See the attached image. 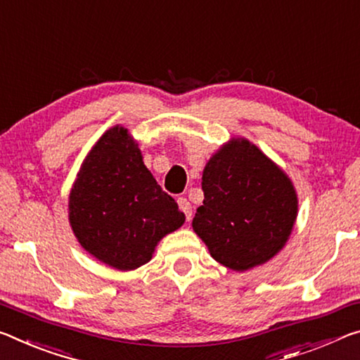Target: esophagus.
<instances>
[{
	"label": "esophagus",
	"instance_id": "34e87169",
	"mask_svg": "<svg viewBox=\"0 0 360 360\" xmlns=\"http://www.w3.org/2000/svg\"><path fill=\"white\" fill-rule=\"evenodd\" d=\"M178 205H179L182 213L186 214V219L191 221V218H192V205L189 203V200H187V198H178Z\"/></svg>",
	"mask_w": 360,
	"mask_h": 360
}]
</instances>
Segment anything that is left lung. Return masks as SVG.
<instances>
[{
  "instance_id": "1",
  "label": "left lung",
  "mask_w": 360,
  "mask_h": 360,
  "mask_svg": "<svg viewBox=\"0 0 360 360\" xmlns=\"http://www.w3.org/2000/svg\"><path fill=\"white\" fill-rule=\"evenodd\" d=\"M203 205L193 232L219 264L245 272L272 259L288 242L298 193L288 174L245 138H231L205 165Z\"/></svg>"
}]
</instances>
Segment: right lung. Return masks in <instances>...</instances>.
<instances>
[{
  "label": "right lung",
  "mask_w": 360,
  "mask_h": 360,
  "mask_svg": "<svg viewBox=\"0 0 360 360\" xmlns=\"http://www.w3.org/2000/svg\"><path fill=\"white\" fill-rule=\"evenodd\" d=\"M184 221L142 162L129 129L108 128L84 157L68 193V222L78 243L105 266L134 271Z\"/></svg>",
  "instance_id": "1"
}]
</instances>
